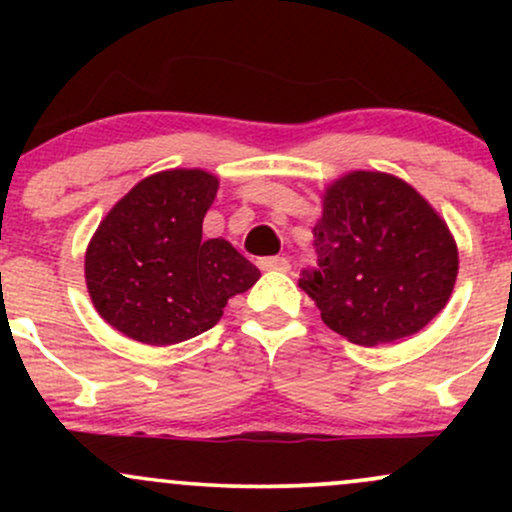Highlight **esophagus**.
I'll return each instance as SVG.
<instances>
[{"label":"esophagus","instance_id":"34e87169","mask_svg":"<svg viewBox=\"0 0 512 512\" xmlns=\"http://www.w3.org/2000/svg\"><path fill=\"white\" fill-rule=\"evenodd\" d=\"M260 269H264V272H289L291 264L286 257H262L260 260Z\"/></svg>","mask_w":512,"mask_h":512}]
</instances>
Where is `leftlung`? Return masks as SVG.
Instances as JSON below:
<instances>
[{"mask_svg": "<svg viewBox=\"0 0 512 512\" xmlns=\"http://www.w3.org/2000/svg\"><path fill=\"white\" fill-rule=\"evenodd\" d=\"M320 267L298 286L322 322L361 346L424 330L460 269L448 223L409 182L383 170H351L322 192L315 228Z\"/></svg>", "mask_w": 512, "mask_h": 512, "instance_id": "8db88e82", "label": "left lung"}]
</instances>
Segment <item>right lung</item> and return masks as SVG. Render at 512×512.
Returning a JSON list of instances; mask_svg holds the SVG:
<instances>
[{"mask_svg": "<svg viewBox=\"0 0 512 512\" xmlns=\"http://www.w3.org/2000/svg\"><path fill=\"white\" fill-rule=\"evenodd\" d=\"M216 190L209 170H161L103 216L88 240L84 276L110 327L149 346L180 344L211 330L228 298L260 279L228 240L202 238Z\"/></svg>", "mask_w": 512, "mask_h": 512, "instance_id": "add662e5", "label": "right lung"}]
</instances>
